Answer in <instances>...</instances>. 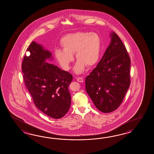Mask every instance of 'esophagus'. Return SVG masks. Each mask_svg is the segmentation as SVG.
I'll return each mask as SVG.
<instances>
[{
  "mask_svg": "<svg viewBox=\"0 0 154 154\" xmlns=\"http://www.w3.org/2000/svg\"><path fill=\"white\" fill-rule=\"evenodd\" d=\"M77 81H79V82H83V79L82 77H77Z\"/></svg>",
  "mask_w": 154,
  "mask_h": 154,
  "instance_id": "obj_1",
  "label": "esophagus"
}]
</instances>
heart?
Listing matches in <instances>:
<instances>
[{
	"mask_svg": "<svg viewBox=\"0 0 154 154\" xmlns=\"http://www.w3.org/2000/svg\"><path fill=\"white\" fill-rule=\"evenodd\" d=\"M60 45L63 49H56L54 56L60 67L68 71L73 61V54L78 60L74 67L76 74H81L86 66L91 67L99 60L101 40L96 33L79 32L65 35L61 39Z\"/></svg>",
	"mask_w": 154,
	"mask_h": 154,
	"instance_id": "1",
	"label": "heart"
}]
</instances>
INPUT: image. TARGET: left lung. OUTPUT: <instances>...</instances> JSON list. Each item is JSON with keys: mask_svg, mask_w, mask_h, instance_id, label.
<instances>
[{"mask_svg": "<svg viewBox=\"0 0 154 154\" xmlns=\"http://www.w3.org/2000/svg\"><path fill=\"white\" fill-rule=\"evenodd\" d=\"M111 42L97 67L86 78V90L96 108L109 113L121 105L130 85V58L120 38Z\"/></svg>", "mask_w": 154, "mask_h": 154, "instance_id": "left-lung-1", "label": "left lung"}]
</instances>
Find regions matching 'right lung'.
<instances>
[{
    "mask_svg": "<svg viewBox=\"0 0 154 154\" xmlns=\"http://www.w3.org/2000/svg\"><path fill=\"white\" fill-rule=\"evenodd\" d=\"M22 62L23 79L34 105L53 119L63 117L70 108L71 97L68 86L73 76L52 64V54L40 44L33 41L26 50Z\"/></svg>",
    "mask_w": 154,
    "mask_h": 154,
    "instance_id": "right-lung-1",
    "label": "right lung"
}]
</instances>
